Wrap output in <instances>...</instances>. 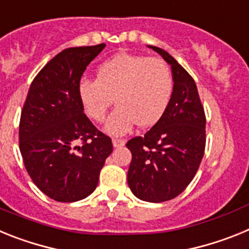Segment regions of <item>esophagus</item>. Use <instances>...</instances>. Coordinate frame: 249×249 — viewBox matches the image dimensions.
<instances>
[{"label": "esophagus", "instance_id": "obj_1", "mask_svg": "<svg viewBox=\"0 0 249 249\" xmlns=\"http://www.w3.org/2000/svg\"><path fill=\"white\" fill-rule=\"evenodd\" d=\"M112 143H113V146L116 147V148H118V147H122L123 144L126 143V141L122 140V138L113 137V138H112Z\"/></svg>", "mask_w": 249, "mask_h": 249}]
</instances>
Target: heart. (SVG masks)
I'll return each instance as SVG.
<instances>
[{"label": "heart", "instance_id": "1", "mask_svg": "<svg viewBox=\"0 0 249 249\" xmlns=\"http://www.w3.org/2000/svg\"><path fill=\"white\" fill-rule=\"evenodd\" d=\"M173 83L172 70L163 58L118 53L100 65L96 80L81 81L78 93L94 122H103L116 101L106 128L123 135L135 123L140 128L155 126L168 107Z\"/></svg>", "mask_w": 249, "mask_h": 249}]
</instances>
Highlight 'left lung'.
<instances>
[{"mask_svg":"<svg viewBox=\"0 0 249 249\" xmlns=\"http://www.w3.org/2000/svg\"><path fill=\"white\" fill-rule=\"evenodd\" d=\"M149 47L171 65L175 85L162 118L126 143L132 153L127 181L137 198L160 203L181 195L198 171L206 148V114L192 76L166 51Z\"/></svg>","mask_w":249,"mask_h":249,"instance_id":"obj_1","label":"left lung"}]
</instances>
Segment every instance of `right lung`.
Instances as JSON below:
<instances>
[{
    "label": "right lung",
    "mask_w": 249,
    "mask_h": 249,
    "mask_svg": "<svg viewBox=\"0 0 249 249\" xmlns=\"http://www.w3.org/2000/svg\"><path fill=\"white\" fill-rule=\"evenodd\" d=\"M105 43L66 48L37 73L21 111L18 144L34 183L57 202L91 195L113 146L83 112L78 86Z\"/></svg>",
    "instance_id": "1"
}]
</instances>
